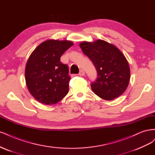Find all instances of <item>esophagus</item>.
<instances>
[{
    "label": "esophagus",
    "instance_id": "esophagus-1",
    "mask_svg": "<svg viewBox=\"0 0 155 155\" xmlns=\"http://www.w3.org/2000/svg\"><path fill=\"white\" fill-rule=\"evenodd\" d=\"M85 74V72H84V71H83V70H81L80 71V72H79V75H81V76H84Z\"/></svg>",
    "mask_w": 155,
    "mask_h": 155
}]
</instances>
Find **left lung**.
<instances>
[{
  "label": "left lung",
  "mask_w": 155,
  "mask_h": 155,
  "mask_svg": "<svg viewBox=\"0 0 155 155\" xmlns=\"http://www.w3.org/2000/svg\"><path fill=\"white\" fill-rule=\"evenodd\" d=\"M82 52L91 60L97 71L92 82V91L106 101L120 96L130 80V69L127 59L114 45L102 40L80 44Z\"/></svg>",
  "instance_id": "1"
}]
</instances>
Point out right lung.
<instances>
[{
  "label": "right lung",
  "mask_w": 155,
  "mask_h": 155,
  "mask_svg": "<svg viewBox=\"0 0 155 155\" xmlns=\"http://www.w3.org/2000/svg\"><path fill=\"white\" fill-rule=\"evenodd\" d=\"M73 43L69 41L48 40L31 54L25 69L28 90L37 101L52 105L60 102L69 91V69L61 57Z\"/></svg>",
  "instance_id": "1"
}]
</instances>
